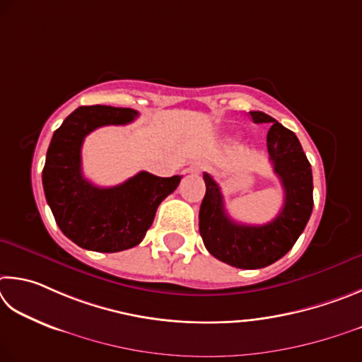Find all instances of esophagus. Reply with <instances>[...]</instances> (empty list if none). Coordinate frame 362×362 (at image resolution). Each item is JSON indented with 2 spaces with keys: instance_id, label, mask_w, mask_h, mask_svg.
<instances>
[{
  "instance_id": "esophagus-1",
  "label": "esophagus",
  "mask_w": 362,
  "mask_h": 362,
  "mask_svg": "<svg viewBox=\"0 0 362 362\" xmlns=\"http://www.w3.org/2000/svg\"><path fill=\"white\" fill-rule=\"evenodd\" d=\"M202 170H204V163L195 162V163H191V167H189L186 171L187 173H200Z\"/></svg>"
}]
</instances>
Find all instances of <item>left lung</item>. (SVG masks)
Here are the masks:
<instances>
[{
    "mask_svg": "<svg viewBox=\"0 0 362 362\" xmlns=\"http://www.w3.org/2000/svg\"><path fill=\"white\" fill-rule=\"evenodd\" d=\"M255 124H270L267 149L284 189V205L269 224L246 226L229 218L221 187L204 173L205 197L199 213V230L205 248L219 261L237 269H262L293 248L313 210L312 165L296 133L262 111H251Z\"/></svg>",
    "mask_w": 362,
    "mask_h": 362,
    "instance_id": "1",
    "label": "left lung"
}]
</instances>
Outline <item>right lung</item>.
<instances>
[{"instance_id":"obj_1","label":"right lung","mask_w":362,"mask_h":362,"mask_svg":"<svg viewBox=\"0 0 362 362\" xmlns=\"http://www.w3.org/2000/svg\"><path fill=\"white\" fill-rule=\"evenodd\" d=\"M138 111L81 106L54 132L42 170V187L60 230L81 248L117 252L141 243L158 205L180 185V175L158 177L139 171L114 187H98L82 176L84 138L103 125H124Z\"/></svg>"}]
</instances>
